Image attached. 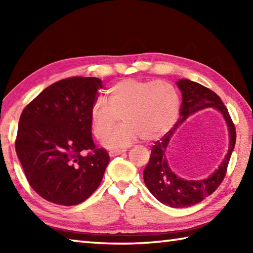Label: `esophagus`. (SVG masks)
<instances>
[{"mask_svg":"<svg viewBox=\"0 0 253 253\" xmlns=\"http://www.w3.org/2000/svg\"><path fill=\"white\" fill-rule=\"evenodd\" d=\"M125 153V149H121V151H110L109 152V156L110 157H115V156H118L121 155V154Z\"/></svg>","mask_w":253,"mask_h":253,"instance_id":"1","label":"esophagus"}]
</instances>
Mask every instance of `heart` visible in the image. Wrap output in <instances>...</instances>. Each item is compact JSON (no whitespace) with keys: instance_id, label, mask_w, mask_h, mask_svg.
<instances>
[{"instance_id":"heart-1","label":"heart","mask_w":253,"mask_h":253,"mask_svg":"<svg viewBox=\"0 0 253 253\" xmlns=\"http://www.w3.org/2000/svg\"><path fill=\"white\" fill-rule=\"evenodd\" d=\"M181 98L174 85L163 80L124 79L108 89V101L97 98L90 107L92 132L105 138L120 117L124 124L106 137L108 148H125L139 137L146 142L162 138L178 117Z\"/></svg>"}]
</instances>
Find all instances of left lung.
I'll list each match as a JSON object with an SVG mask.
<instances>
[{
	"label": "left lung",
	"instance_id": "1",
	"mask_svg": "<svg viewBox=\"0 0 253 253\" xmlns=\"http://www.w3.org/2000/svg\"><path fill=\"white\" fill-rule=\"evenodd\" d=\"M176 84L182 93L181 118L174 128L161 140H157L155 145H153L149 162L144 169V182L149 192L161 203L169 205L170 208H186L198 204L211 195L223 181L231 154L235 145L237 134L228 109L215 92L188 79L178 80ZM209 106H213L224 115L229 129V151L219 169L208 179L200 181H187L178 178L170 169L165 152L179 124L192 113Z\"/></svg>",
	"mask_w": 253,
	"mask_h": 253
}]
</instances>
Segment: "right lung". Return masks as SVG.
<instances>
[{"mask_svg": "<svg viewBox=\"0 0 253 253\" xmlns=\"http://www.w3.org/2000/svg\"><path fill=\"white\" fill-rule=\"evenodd\" d=\"M101 80L71 77L41 91L21 114L15 151L30 185L41 198L76 205L97 190L109 163L91 137L90 107ZM89 151L84 157L82 153Z\"/></svg>", "mask_w": 253, "mask_h": 253, "instance_id": "obj_1", "label": "right lung"}]
</instances>
